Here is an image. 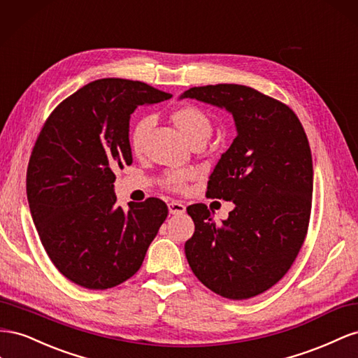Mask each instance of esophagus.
I'll list each match as a JSON object with an SVG mask.
<instances>
[{
    "mask_svg": "<svg viewBox=\"0 0 358 358\" xmlns=\"http://www.w3.org/2000/svg\"><path fill=\"white\" fill-rule=\"evenodd\" d=\"M168 208L171 214H185L186 213V206L180 201H171L168 203Z\"/></svg>",
    "mask_w": 358,
    "mask_h": 358,
    "instance_id": "1",
    "label": "esophagus"
}]
</instances>
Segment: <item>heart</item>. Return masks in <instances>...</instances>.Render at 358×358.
Instances as JSON below:
<instances>
[{"label": "heart", "instance_id": "1", "mask_svg": "<svg viewBox=\"0 0 358 358\" xmlns=\"http://www.w3.org/2000/svg\"><path fill=\"white\" fill-rule=\"evenodd\" d=\"M172 120L190 142L195 139H207L211 134V118L206 110L195 105L180 106L172 112ZM152 126L151 117H141L130 127L129 144L134 152H141L144 148V141L148 130ZM190 173L187 171H171L162 178V182L171 190H182L186 187Z\"/></svg>", "mask_w": 358, "mask_h": 358}]
</instances>
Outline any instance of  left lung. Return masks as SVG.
Returning a JSON list of instances; mask_svg holds the SVG:
<instances>
[{
  "instance_id": "obj_1",
  "label": "left lung",
  "mask_w": 358,
  "mask_h": 358,
  "mask_svg": "<svg viewBox=\"0 0 358 358\" xmlns=\"http://www.w3.org/2000/svg\"><path fill=\"white\" fill-rule=\"evenodd\" d=\"M181 97L227 108L237 136L208 178L210 198L232 201L216 223L206 203L187 207L195 232L185 244L192 271L224 299L246 300L274 287L308 236L313 166L294 110L246 85L193 87Z\"/></svg>"
}]
</instances>
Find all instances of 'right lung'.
Masks as SVG:
<instances>
[{"label":"right lung","instance_id":"obj_1","mask_svg":"<svg viewBox=\"0 0 358 358\" xmlns=\"http://www.w3.org/2000/svg\"><path fill=\"white\" fill-rule=\"evenodd\" d=\"M171 97L139 80L99 79L61 101L40 130L27 171L29 210L49 259L79 287L130 279L168 216L159 198L117 206L114 172L131 165L134 110Z\"/></svg>","mask_w":358,"mask_h":358}]
</instances>
